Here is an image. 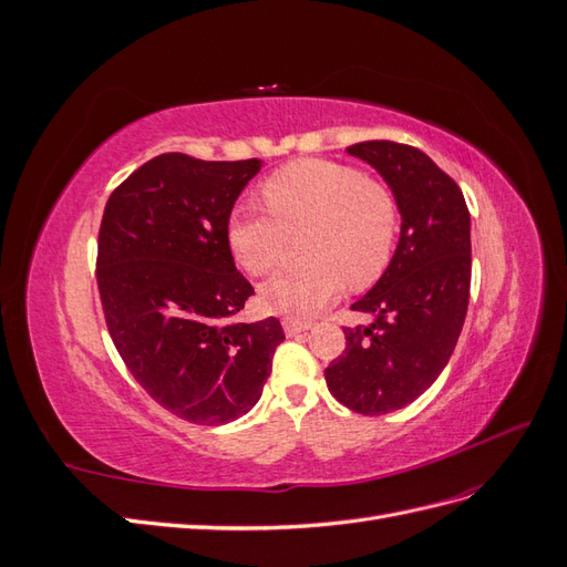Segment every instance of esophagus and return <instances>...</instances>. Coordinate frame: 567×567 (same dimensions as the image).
Returning a JSON list of instances; mask_svg holds the SVG:
<instances>
[{"mask_svg": "<svg viewBox=\"0 0 567 567\" xmlns=\"http://www.w3.org/2000/svg\"><path fill=\"white\" fill-rule=\"evenodd\" d=\"M307 329H310V321L290 319V317L284 319V331H286L288 338H290V336H298V333H302V331H307Z\"/></svg>", "mask_w": 567, "mask_h": 567, "instance_id": "34e87169", "label": "esophagus"}]
</instances>
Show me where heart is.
<instances>
[{"label": "heart", "instance_id": "1", "mask_svg": "<svg viewBox=\"0 0 567 567\" xmlns=\"http://www.w3.org/2000/svg\"><path fill=\"white\" fill-rule=\"evenodd\" d=\"M269 213L238 205L227 219V244L236 262L255 277L279 265L288 234L310 227L302 267L269 279L265 310L307 319L333 302L346 286L367 288L385 271L400 229L398 200L390 188L357 167L305 158L288 163L262 182Z\"/></svg>", "mask_w": 567, "mask_h": 567}]
</instances>
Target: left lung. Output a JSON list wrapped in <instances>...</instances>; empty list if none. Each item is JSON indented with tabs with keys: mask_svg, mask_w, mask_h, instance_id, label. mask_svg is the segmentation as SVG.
Segmentation results:
<instances>
[{
	"mask_svg": "<svg viewBox=\"0 0 567 567\" xmlns=\"http://www.w3.org/2000/svg\"><path fill=\"white\" fill-rule=\"evenodd\" d=\"M350 156L379 169L402 215L388 269L350 310L373 315L346 331V352L326 367L333 398L364 416L414 402L447 367L471 296V215L458 184L398 142H359Z\"/></svg>",
	"mask_w": 567,
	"mask_h": 567,
	"instance_id": "left-lung-1",
	"label": "left lung"
}]
</instances>
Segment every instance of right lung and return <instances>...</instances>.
Here are the masks:
<instances>
[{
  "label": "right lung",
  "instance_id": "obj_1",
  "mask_svg": "<svg viewBox=\"0 0 567 567\" xmlns=\"http://www.w3.org/2000/svg\"><path fill=\"white\" fill-rule=\"evenodd\" d=\"M260 161L151 158L111 194L96 284L117 354L151 400L196 425L255 406L284 340L277 317L241 323L255 293L234 265L227 219Z\"/></svg>",
  "mask_w": 567,
  "mask_h": 567
}]
</instances>
